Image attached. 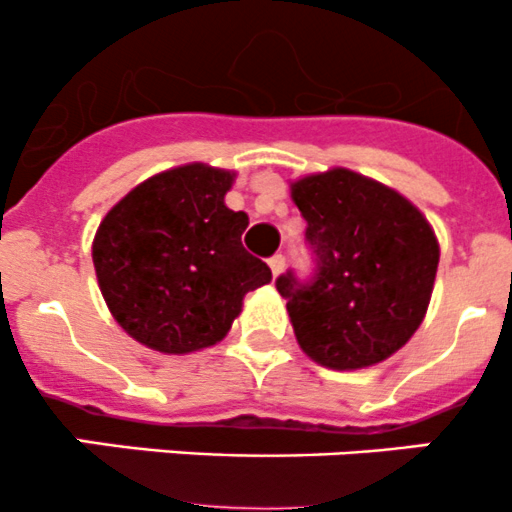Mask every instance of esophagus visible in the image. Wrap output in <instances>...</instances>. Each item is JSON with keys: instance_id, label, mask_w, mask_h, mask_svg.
Listing matches in <instances>:
<instances>
[{"instance_id": "obj_1", "label": "esophagus", "mask_w": 512, "mask_h": 512, "mask_svg": "<svg viewBox=\"0 0 512 512\" xmlns=\"http://www.w3.org/2000/svg\"><path fill=\"white\" fill-rule=\"evenodd\" d=\"M285 255H280V252H277V255H272L270 257V270H272V275H280L282 270H285Z\"/></svg>"}]
</instances>
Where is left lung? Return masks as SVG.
<instances>
[{"instance_id": "left-lung-1", "label": "left lung", "mask_w": 512, "mask_h": 512, "mask_svg": "<svg viewBox=\"0 0 512 512\" xmlns=\"http://www.w3.org/2000/svg\"><path fill=\"white\" fill-rule=\"evenodd\" d=\"M312 272L275 280L299 347L329 369H361L404 347L438 267L431 225L396 190L334 168L292 185Z\"/></svg>"}]
</instances>
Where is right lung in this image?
Here are the masks:
<instances>
[{
  "label": "right lung",
  "instance_id": "obj_1",
  "mask_svg": "<svg viewBox=\"0 0 512 512\" xmlns=\"http://www.w3.org/2000/svg\"><path fill=\"white\" fill-rule=\"evenodd\" d=\"M232 173L190 163L133 188L94 240L101 294L146 347L188 354L220 342L242 297L272 272L242 247L250 220L225 205Z\"/></svg>",
  "mask_w": 512,
  "mask_h": 512
}]
</instances>
